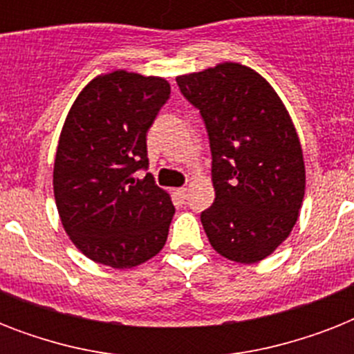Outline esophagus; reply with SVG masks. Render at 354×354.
Returning a JSON list of instances; mask_svg holds the SVG:
<instances>
[{
	"mask_svg": "<svg viewBox=\"0 0 354 354\" xmlns=\"http://www.w3.org/2000/svg\"><path fill=\"white\" fill-rule=\"evenodd\" d=\"M174 196H176V198H180V200L187 198V187L174 189Z\"/></svg>",
	"mask_w": 354,
	"mask_h": 354,
	"instance_id": "obj_1",
	"label": "esophagus"
}]
</instances>
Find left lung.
I'll use <instances>...</instances> for the list:
<instances>
[{
  "mask_svg": "<svg viewBox=\"0 0 354 354\" xmlns=\"http://www.w3.org/2000/svg\"><path fill=\"white\" fill-rule=\"evenodd\" d=\"M205 122L215 202L200 221L211 246L235 263L263 261L290 235L305 196L296 128L275 90L236 62L176 77Z\"/></svg>",
  "mask_w": 354,
  "mask_h": 354,
  "instance_id": "left-lung-1",
  "label": "left lung"
}]
</instances>
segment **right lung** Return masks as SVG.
Instances as JSON below:
<instances>
[{"label": "right lung", "mask_w": 354, "mask_h": 354, "mask_svg": "<svg viewBox=\"0 0 354 354\" xmlns=\"http://www.w3.org/2000/svg\"><path fill=\"white\" fill-rule=\"evenodd\" d=\"M171 97L161 77L124 69L80 91L58 139L53 191L62 226L95 263L133 268L165 246L174 205L147 171V132Z\"/></svg>", "instance_id": "1"}]
</instances>
